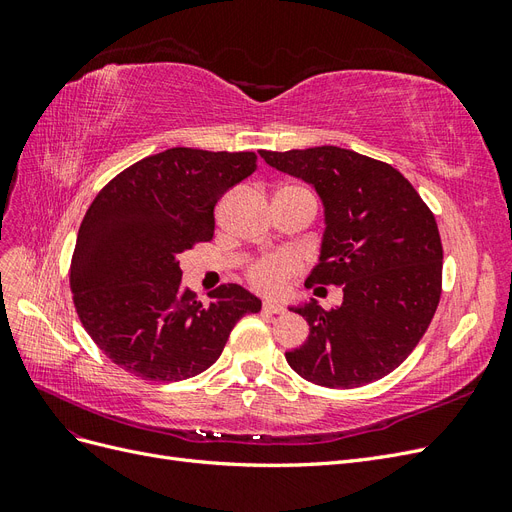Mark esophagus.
Instances as JSON below:
<instances>
[{"label": "esophagus", "instance_id": "esophagus-1", "mask_svg": "<svg viewBox=\"0 0 512 512\" xmlns=\"http://www.w3.org/2000/svg\"><path fill=\"white\" fill-rule=\"evenodd\" d=\"M262 312H265V314H284V305L275 303V301H265V305H262Z\"/></svg>", "mask_w": 512, "mask_h": 512}]
</instances>
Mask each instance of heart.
Segmentation results:
<instances>
[{
  "label": "heart",
  "instance_id": "heart-1",
  "mask_svg": "<svg viewBox=\"0 0 512 512\" xmlns=\"http://www.w3.org/2000/svg\"><path fill=\"white\" fill-rule=\"evenodd\" d=\"M294 188V185H286ZM299 260L286 254H273L256 260L254 265L247 269V280L260 292H280L288 284L290 277L297 273Z\"/></svg>",
  "mask_w": 512,
  "mask_h": 512
}]
</instances>
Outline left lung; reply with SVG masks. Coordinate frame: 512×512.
Instances as JSON below:
<instances>
[{
  "instance_id": "left-lung-1",
  "label": "left lung",
  "mask_w": 512,
  "mask_h": 512,
  "mask_svg": "<svg viewBox=\"0 0 512 512\" xmlns=\"http://www.w3.org/2000/svg\"><path fill=\"white\" fill-rule=\"evenodd\" d=\"M265 162L312 185L324 205L318 265L305 286H342L344 303L292 312L309 324L288 365L327 389H354L391 374L421 342L442 294L438 224L391 164L324 145L260 151Z\"/></svg>"
}]
</instances>
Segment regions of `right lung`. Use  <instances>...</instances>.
I'll return each mask as SVG.
<instances>
[{
	"mask_svg": "<svg viewBox=\"0 0 512 512\" xmlns=\"http://www.w3.org/2000/svg\"><path fill=\"white\" fill-rule=\"evenodd\" d=\"M252 151L173 147L108 181L76 237L70 288L96 346L153 382L198 376L220 359L232 327L260 312L237 284L203 305L181 286L179 254L211 241L218 200L256 170Z\"/></svg>",
	"mask_w": 512,
	"mask_h": 512,
	"instance_id": "right-lung-1",
	"label": "right lung"
}]
</instances>
